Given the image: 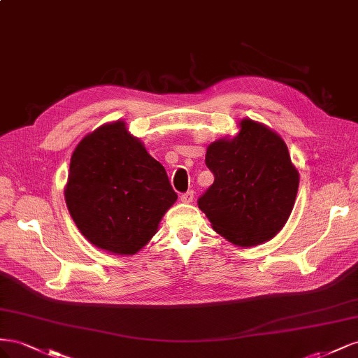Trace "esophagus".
<instances>
[{
	"label": "esophagus",
	"instance_id": "1",
	"mask_svg": "<svg viewBox=\"0 0 358 358\" xmlns=\"http://www.w3.org/2000/svg\"><path fill=\"white\" fill-rule=\"evenodd\" d=\"M193 198H195V193H193L192 190H189V192H186V193H182V195L180 196L181 202H185V203H192V202H193Z\"/></svg>",
	"mask_w": 358,
	"mask_h": 358
}]
</instances>
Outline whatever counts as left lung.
<instances>
[{
	"label": "left lung",
	"instance_id": "left-lung-1",
	"mask_svg": "<svg viewBox=\"0 0 358 358\" xmlns=\"http://www.w3.org/2000/svg\"><path fill=\"white\" fill-rule=\"evenodd\" d=\"M206 165L214 173L199 198L213 229L238 248L275 237L288 222L299 190V169L273 129L243 118L238 134L211 142Z\"/></svg>",
	"mask_w": 358,
	"mask_h": 358
}]
</instances>
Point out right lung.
I'll return each mask as SVG.
<instances>
[{"mask_svg": "<svg viewBox=\"0 0 358 358\" xmlns=\"http://www.w3.org/2000/svg\"><path fill=\"white\" fill-rule=\"evenodd\" d=\"M64 198L91 244L135 255L155 237L177 193L165 168L118 120L80 139L70 159Z\"/></svg>", "mask_w": 358, "mask_h": 358, "instance_id": "right-lung-1", "label": "right lung"}]
</instances>
